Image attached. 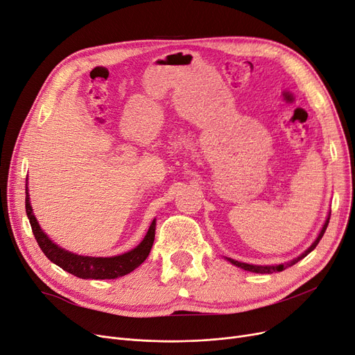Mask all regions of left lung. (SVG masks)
Segmentation results:
<instances>
[{"instance_id":"1","label":"left lung","mask_w":355,"mask_h":355,"mask_svg":"<svg viewBox=\"0 0 355 355\" xmlns=\"http://www.w3.org/2000/svg\"><path fill=\"white\" fill-rule=\"evenodd\" d=\"M329 218H331V212H329V214H328V218H326V221H324V224H323V227H322V230H320L319 236L316 237L315 242L311 243V246H310L307 250H304V252L300 254V257L294 258L293 261H290V262H287V263L262 266V265H250V263H245V262H239V261H234V259H232V258H227V261H229V262H230V263H233V265H236V266H239V268L245 269V271L257 272V274H272V272H279V271H284L286 268H288V266H293L294 263H297V262H299V261H302L304 257H307V254H309L311 250H313V249L318 246V243L320 242L322 236H323V234H324V232H326V227H328V224H329Z\"/></svg>"}]
</instances>
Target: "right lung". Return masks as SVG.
Listing matches in <instances>:
<instances>
[{
	"label": "right lung",
	"instance_id": "right-lung-1",
	"mask_svg": "<svg viewBox=\"0 0 355 355\" xmlns=\"http://www.w3.org/2000/svg\"><path fill=\"white\" fill-rule=\"evenodd\" d=\"M26 212L27 218L31 221L32 232L35 234L36 242L42 252L45 253V257L62 268L64 271L73 274L83 279H113L119 278L126 274L132 272L135 268H138L143 263L148 253L151 250V246L154 243V234H155V220H153L150 229L135 249L118 254V257L110 258H92V257H81V254H76L73 252H68L58 245H55L52 240L40 229V225L33 214V209L29 200V192H27V183H26Z\"/></svg>",
	"mask_w": 355,
	"mask_h": 355
}]
</instances>
